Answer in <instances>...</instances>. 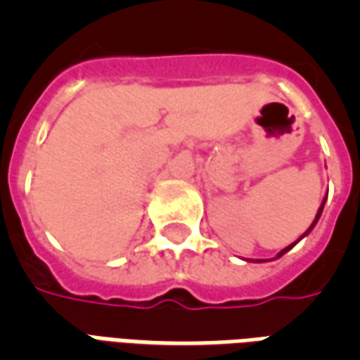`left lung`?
<instances>
[{
	"label": "left lung",
	"instance_id": "8db88e82",
	"mask_svg": "<svg viewBox=\"0 0 360 360\" xmlns=\"http://www.w3.org/2000/svg\"><path fill=\"white\" fill-rule=\"evenodd\" d=\"M322 208H324V202H322V206H320V210H318V214H316V219H314V221H312V226L309 227V231H310V229H312V227L316 226L318 218H320V214H322ZM309 231H307V233H309ZM307 233H304V235H307ZM295 243H297V241H295ZM295 243H293V245H295ZM293 245H289V247H287V249H283V250H281V252H279V255H278V258H279V257H283V255H285L287 250L291 249V247H293Z\"/></svg>",
	"mask_w": 360,
	"mask_h": 360
}]
</instances>
